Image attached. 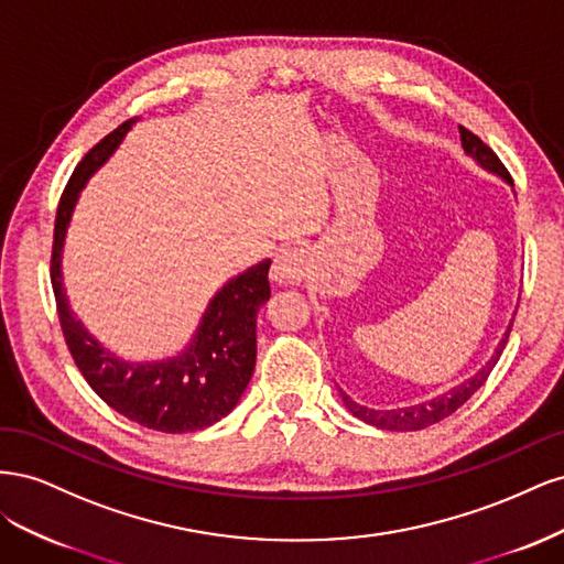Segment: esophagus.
<instances>
[{"label": "esophagus", "instance_id": "obj_1", "mask_svg": "<svg viewBox=\"0 0 564 564\" xmlns=\"http://www.w3.org/2000/svg\"><path fill=\"white\" fill-rule=\"evenodd\" d=\"M311 268V256L301 247H286L280 249L275 261L270 268V278L278 284H296L305 278V272Z\"/></svg>", "mask_w": 564, "mask_h": 564}]
</instances>
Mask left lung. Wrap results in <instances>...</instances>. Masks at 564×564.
I'll return each mask as SVG.
<instances>
[{"label": "left lung", "mask_w": 564, "mask_h": 564, "mask_svg": "<svg viewBox=\"0 0 564 564\" xmlns=\"http://www.w3.org/2000/svg\"><path fill=\"white\" fill-rule=\"evenodd\" d=\"M458 133H460V145H464V152L468 158H473L477 164H480L485 172L503 178L508 185H513V181H510V176L506 172V166L501 164V160L497 155H494L489 145H485L475 133H470L464 127H458ZM510 327H513V322L508 324V329L503 332L497 350H494V355L489 357L480 371L473 373L470 379L460 381L452 390L442 392V395H435L433 400H425V402H419V404H412V406H398V409H371V406H365V404H357L350 395H346V392L338 388L340 400H344L346 409L352 416H357L369 425H377V429H381V431H423V429H429V425L452 416L456 409L464 402H468L473 392H477V388H480L487 381V377L491 373V369L497 367L499 357L506 348V340L510 336Z\"/></svg>", "instance_id": "1"}]
</instances>
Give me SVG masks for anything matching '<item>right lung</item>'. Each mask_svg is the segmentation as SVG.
Here are the masks:
<instances>
[{
	"mask_svg": "<svg viewBox=\"0 0 564 564\" xmlns=\"http://www.w3.org/2000/svg\"><path fill=\"white\" fill-rule=\"evenodd\" d=\"M133 124L135 117L94 145L67 181L56 214L51 284L65 344L96 395L143 429L193 433L228 416L251 381L256 367V315L270 299V261L247 268L220 286L202 313L191 344L166 360L129 362L91 336L77 319L63 289L65 235L84 185L112 158Z\"/></svg>",
	"mask_w": 564,
	"mask_h": 564,
	"instance_id": "right-lung-1",
	"label": "right lung"
}]
</instances>
